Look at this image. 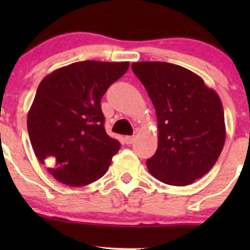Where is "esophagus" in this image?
Wrapping results in <instances>:
<instances>
[{
  "label": "esophagus",
  "mask_w": 250,
  "mask_h": 250,
  "mask_svg": "<svg viewBox=\"0 0 250 250\" xmlns=\"http://www.w3.org/2000/svg\"><path fill=\"white\" fill-rule=\"evenodd\" d=\"M134 140H135V137H125V144H127V145H130V144H133V143H134Z\"/></svg>",
  "instance_id": "esophagus-1"
}]
</instances>
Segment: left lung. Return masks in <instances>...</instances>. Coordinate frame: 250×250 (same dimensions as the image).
<instances>
[{
	"instance_id": "left-lung-1",
	"label": "left lung",
	"mask_w": 250,
	"mask_h": 250,
	"mask_svg": "<svg viewBox=\"0 0 250 250\" xmlns=\"http://www.w3.org/2000/svg\"><path fill=\"white\" fill-rule=\"evenodd\" d=\"M132 70L157 116L158 146L146 161L148 172L168 185H190L213 168L225 144L218 93L195 72L170 62H133Z\"/></svg>"
}]
</instances>
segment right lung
Masks as SVG:
<instances>
[{
    "instance_id": "right-lung-1",
    "label": "right lung",
    "mask_w": 250,
    "mask_h": 250,
    "mask_svg": "<svg viewBox=\"0 0 250 250\" xmlns=\"http://www.w3.org/2000/svg\"><path fill=\"white\" fill-rule=\"evenodd\" d=\"M128 67V62L84 60L55 70L40 83L27 132L36 157L59 183L78 188L106 173L121 144L105 132L100 102Z\"/></svg>"
}]
</instances>
